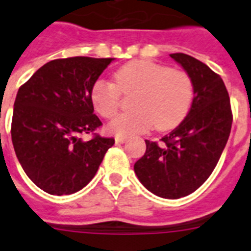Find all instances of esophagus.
Returning a JSON list of instances; mask_svg holds the SVG:
<instances>
[{"instance_id": "1", "label": "esophagus", "mask_w": 251, "mask_h": 251, "mask_svg": "<svg viewBox=\"0 0 251 251\" xmlns=\"http://www.w3.org/2000/svg\"><path fill=\"white\" fill-rule=\"evenodd\" d=\"M126 139H127V136H124V135H116L115 136L116 143H125Z\"/></svg>"}]
</instances>
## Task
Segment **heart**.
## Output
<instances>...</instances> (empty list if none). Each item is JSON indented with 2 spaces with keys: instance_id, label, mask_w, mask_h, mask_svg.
<instances>
[{
  "instance_id": "obj_1",
  "label": "heart",
  "mask_w": 251,
  "mask_h": 251,
  "mask_svg": "<svg viewBox=\"0 0 251 251\" xmlns=\"http://www.w3.org/2000/svg\"><path fill=\"white\" fill-rule=\"evenodd\" d=\"M122 94H134L135 111L117 116L108 125L117 135H132L150 130L174 129L188 113L193 98V83L183 71L160 63L139 59L126 63L115 73V83L99 79L91 89L95 111L112 119L120 107Z\"/></svg>"
}]
</instances>
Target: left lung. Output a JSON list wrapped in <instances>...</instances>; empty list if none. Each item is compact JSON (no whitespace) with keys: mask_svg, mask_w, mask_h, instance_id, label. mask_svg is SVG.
I'll return each mask as SVG.
<instances>
[{"mask_svg":"<svg viewBox=\"0 0 251 251\" xmlns=\"http://www.w3.org/2000/svg\"><path fill=\"white\" fill-rule=\"evenodd\" d=\"M193 83L192 105L162 143L146 140V153L134 172L150 192L180 199L205 183L227 144L232 126L231 101L219 75L191 55L170 54Z\"/></svg>","mask_w":251,"mask_h":251,"instance_id":"obj_1","label":"left lung"}]
</instances>
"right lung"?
<instances>
[{
    "instance_id": "add662e5",
    "label": "right lung",
    "mask_w": 251,
    "mask_h": 251,
    "mask_svg": "<svg viewBox=\"0 0 251 251\" xmlns=\"http://www.w3.org/2000/svg\"><path fill=\"white\" fill-rule=\"evenodd\" d=\"M113 58L55 59L33 73L16 94L11 139L28 178L50 195H72L97 174L113 138L93 134L91 89Z\"/></svg>"
}]
</instances>
